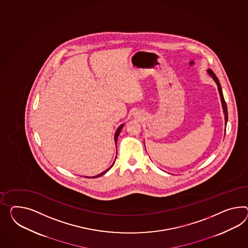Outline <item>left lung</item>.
I'll return each mask as SVG.
<instances>
[{
	"label": "left lung",
	"instance_id": "obj_1",
	"mask_svg": "<svg viewBox=\"0 0 248 248\" xmlns=\"http://www.w3.org/2000/svg\"><path fill=\"white\" fill-rule=\"evenodd\" d=\"M207 72H208L209 76H210V77L214 80V82L217 83V90H218V93H219L220 101H221V105H222L223 113H224V116H225V133H226V127H227V122H228V108H227V104H226L225 99H224V96H223L221 85H220V83H219V81H218L217 77H216V75L213 73V71L210 70V69H208Z\"/></svg>",
	"mask_w": 248,
	"mask_h": 248
}]
</instances>
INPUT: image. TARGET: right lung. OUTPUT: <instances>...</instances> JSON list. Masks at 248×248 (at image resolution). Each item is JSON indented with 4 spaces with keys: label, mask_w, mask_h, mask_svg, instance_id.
Listing matches in <instances>:
<instances>
[{
    "label": "right lung",
    "mask_w": 248,
    "mask_h": 248,
    "mask_svg": "<svg viewBox=\"0 0 248 248\" xmlns=\"http://www.w3.org/2000/svg\"><path fill=\"white\" fill-rule=\"evenodd\" d=\"M124 127V124H121V126L120 127H118L117 128V130H116V132H115L114 135V141H115V144H116V148H117V140H118V137H119V135H120V133H121V129H122V127ZM116 157H117V155H116ZM115 163V161H114ZM114 163L112 164V165L111 166H109V168H108L107 170H105L104 171H102V172H101V173H99V174H97V175H95V176H92V177H88V178H97L99 177V176H101V175H103L104 173H106L107 171L113 166V165H114ZM87 177V176H86Z\"/></svg>",
    "instance_id": "add662e5"
}]
</instances>
